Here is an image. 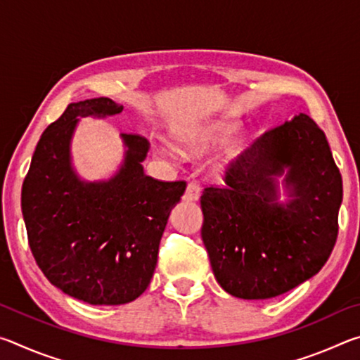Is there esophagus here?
<instances>
[{
	"instance_id": "1",
	"label": "esophagus",
	"mask_w": 360,
	"mask_h": 360,
	"mask_svg": "<svg viewBox=\"0 0 360 360\" xmlns=\"http://www.w3.org/2000/svg\"><path fill=\"white\" fill-rule=\"evenodd\" d=\"M198 198H200V186L197 182H188L184 193V200L186 202H197Z\"/></svg>"
}]
</instances>
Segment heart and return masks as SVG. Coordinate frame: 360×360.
<instances>
[{"instance_id":"1","label":"heart","mask_w":360,"mask_h":360,"mask_svg":"<svg viewBox=\"0 0 360 360\" xmlns=\"http://www.w3.org/2000/svg\"><path fill=\"white\" fill-rule=\"evenodd\" d=\"M235 129H236L235 122L217 120V122H212V124L198 127V129L184 133V135L181 136V143L191 150H205L224 143L225 139L231 136V133L235 131ZM241 150L243 148L240 143H233L230 144L229 148H225V150L217 157L216 160L217 168L229 167L231 162L236 160V157L241 154Z\"/></svg>"}]
</instances>
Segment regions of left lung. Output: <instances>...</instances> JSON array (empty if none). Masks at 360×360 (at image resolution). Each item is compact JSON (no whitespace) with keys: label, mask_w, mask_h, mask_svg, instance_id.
<instances>
[{"label":"left lung","mask_w":360,"mask_h":360,"mask_svg":"<svg viewBox=\"0 0 360 360\" xmlns=\"http://www.w3.org/2000/svg\"><path fill=\"white\" fill-rule=\"evenodd\" d=\"M288 200L278 202V177ZM206 187L202 238L227 294L265 300L314 276L335 246L343 181L327 138L300 112L246 149Z\"/></svg>","instance_id":"obj_1"}]
</instances>
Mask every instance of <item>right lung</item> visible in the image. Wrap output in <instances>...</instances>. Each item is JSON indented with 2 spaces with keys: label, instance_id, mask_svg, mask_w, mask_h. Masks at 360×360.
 I'll list each match as a JSON object with an SVG mask.
<instances>
[{
  "label": "right lung",
  "instance_id": "add662e5",
  "mask_svg": "<svg viewBox=\"0 0 360 360\" xmlns=\"http://www.w3.org/2000/svg\"><path fill=\"white\" fill-rule=\"evenodd\" d=\"M122 109L106 96L68 105L41 135L22 186L36 264L56 288L90 304H124L148 289L169 212L186 191L184 181L144 174L148 139L125 133L124 160L111 178L77 174L71 141L79 119H105Z\"/></svg>",
  "mask_w": 360,
  "mask_h": 360
}]
</instances>
